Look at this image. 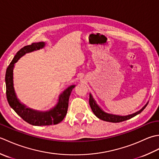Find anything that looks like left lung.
<instances>
[{"label": "left lung", "mask_w": 159, "mask_h": 159, "mask_svg": "<svg viewBox=\"0 0 159 159\" xmlns=\"http://www.w3.org/2000/svg\"><path fill=\"white\" fill-rule=\"evenodd\" d=\"M148 102L145 104V105L141 108L139 111H138L137 112L134 113L133 114L128 115V116H118V115L108 113H106L105 111H104L100 107L98 104H97L96 101L94 100L92 94L89 93V105L91 107V109H92L93 111V113L98 118H99V119L104 121H109V122L117 123V122H121V121H124L125 120H129L130 118L136 116L137 115L142 112L143 109L148 105Z\"/></svg>", "instance_id": "8db88e82"}]
</instances>
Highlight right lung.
<instances>
[{"mask_svg": "<svg viewBox=\"0 0 159 159\" xmlns=\"http://www.w3.org/2000/svg\"><path fill=\"white\" fill-rule=\"evenodd\" d=\"M46 42H39L33 43L31 45L26 46L20 49L16 53L14 58L10 63L5 74L6 94L9 106L15 111V112L21 117L26 122L33 126H49L61 122L67 114L70 96L72 89L76 85H72L67 87L60 94L55 107L45 111L33 110L26 107L21 103L16 96L13 87V68L15 63L26 53L32 52L44 48Z\"/></svg>", "mask_w": 159, "mask_h": 159, "instance_id": "add662e5", "label": "right lung"}]
</instances>
